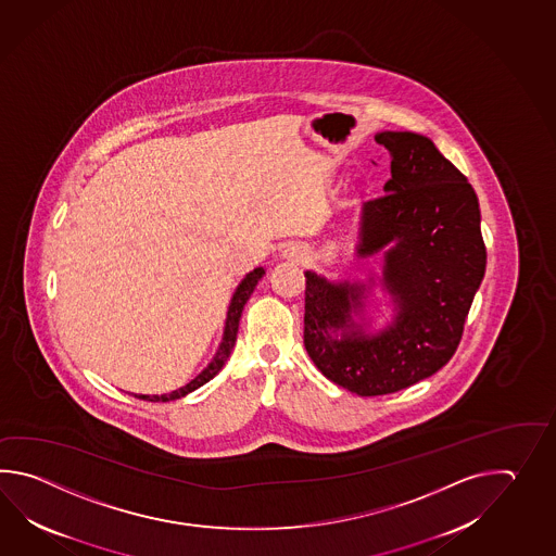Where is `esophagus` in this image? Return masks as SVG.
I'll use <instances>...</instances> for the list:
<instances>
[{"instance_id": "34e87169", "label": "esophagus", "mask_w": 556, "mask_h": 556, "mask_svg": "<svg viewBox=\"0 0 556 556\" xmlns=\"http://www.w3.org/2000/svg\"><path fill=\"white\" fill-rule=\"evenodd\" d=\"M283 258L292 262H306V249L300 247V244H290V247H286V250H283Z\"/></svg>"}]
</instances>
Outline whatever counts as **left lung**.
Instances as JSON below:
<instances>
[{
  "label": "left lung",
  "mask_w": 556,
  "mask_h": 556,
  "mask_svg": "<svg viewBox=\"0 0 556 556\" xmlns=\"http://www.w3.org/2000/svg\"><path fill=\"white\" fill-rule=\"evenodd\" d=\"M391 156L386 197L362 208L355 254L383 252L381 283L395 316L378 333L364 330L366 283L306 273L304 345L326 378L357 395H386L433 376L462 342L486 266L479 201L457 166L424 135L383 130Z\"/></svg>",
  "instance_id": "1"
}]
</instances>
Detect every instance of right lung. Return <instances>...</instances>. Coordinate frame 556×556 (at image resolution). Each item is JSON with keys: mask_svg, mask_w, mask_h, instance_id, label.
Instances as JSON below:
<instances>
[{"mask_svg": "<svg viewBox=\"0 0 556 556\" xmlns=\"http://www.w3.org/2000/svg\"><path fill=\"white\" fill-rule=\"evenodd\" d=\"M262 276H264V268H254L252 273L247 274V278L238 286L237 292L232 295V302L228 306L223 343H220L218 352L214 355L213 362L204 367L197 378L187 383L185 388H178L177 391H170V393H165V395H135V397L144 400V402H173V400L185 397L190 391L199 390L206 381H211L223 369L228 355H230L235 343H237L238 321H240V316H242V309H244V304L249 302L250 294L254 292V288H256V283H258Z\"/></svg>", "mask_w": 556, "mask_h": 556, "instance_id": "add662e5", "label": "right lung"}]
</instances>
